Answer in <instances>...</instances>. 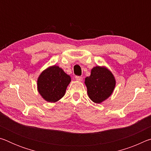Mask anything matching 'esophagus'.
<instances>
[{
    "label": "esophagus",
    "instance_id": "1",
    "mask_svg": "<svg viewBox=\"0 0 151 151\" xmlns=\"http://www.w3.org/2000/svg\"><path fill=\"white\" fill-rule=\"evenodd\" d=\"M75 78H76V80L78 81H83V77H82V76H76Z\"/></svg>",
    "mask_w": 151,
    "mask_h": 151
}]
</instances>
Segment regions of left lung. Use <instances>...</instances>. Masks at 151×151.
Wrapping results in <instances>:
<instances>
[{
    "instance_id": "left-lung-1",
    "label": "left lung",
    "mask_w": 151,
    "mask_h": 151,
    "mask_svg": "<svg viewBox=\"0 0 151 151\" xmlns=\"http://www.w3.org/2000/svg\"><path fill=\"white\" fill-rule=\"evenodd\" d=\"M85 83L91 100L95 103H101L111 95L116 81L108 68L97 66L92 68L91 75L85 78Z\"/></svg>"
}]
</instances>
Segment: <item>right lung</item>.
Wrapping results in <instances>:
<instances>
[{"label":"right lung","instance_id":"add662e5","mask_svg":"<svg viewBox=\"0 0 151 151\" xmlns=\"http://www.w3.org/2000/svg\"><path fill=\"white\" fill-rule=\"evenodd\" d=\"M70 81V76L59 66H50L43 70L38 78V91L45 101L55 103L65 95Z\"/></svg>","mask_w":151,"mask_h":151}]
</instances>
